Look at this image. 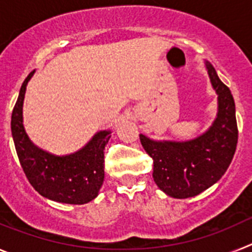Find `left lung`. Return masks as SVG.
Returning a JSON list of instances; mask_svg holds the SVG:
<instances>
[{"label": "left lung", "mask_w": 252, "mask_h": 252, "mask_svg": "<svg viewBox=\"0 0 252 252\" xmlns=\"http://www.w3.org/2000/svg\"><path fill=\"white\" fill-rule=\"evenodd\" d=\"M204 65L217 94V115L208 130L186 141H158L140 133L142 148L153 158L154 182L178 199L194 197L217 183L232 161L239 139L231 91L212 64L206 60Z\"/></svg>", "instance_id": "obj_1"}]
</instances>
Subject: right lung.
<instances>
[{"label":"right lung","mask_w":252,"mask_h":252,"mask_svg":"<svg viewBox=\"0 0 252 252\" xmlns=\"http://www.w3.org/2000/svg\"><path fill=\"white\" fill-rule=\"evenodd\" d=\"M31 72L21 86L11 116V132L24 173L36 192L50 201L86 204L99 193L104 179V146L111 130L94 133L82 149L66 155H55L39 148L25 131L22 107Z\"/></svg>","instance_id":"add662e5"}]
</instances>
